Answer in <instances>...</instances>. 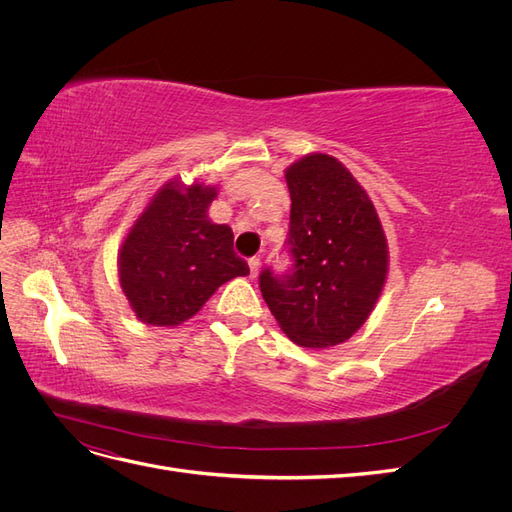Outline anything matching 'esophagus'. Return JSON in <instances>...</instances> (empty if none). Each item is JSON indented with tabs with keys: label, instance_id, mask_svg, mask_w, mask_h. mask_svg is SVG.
<instances>
[{
	"label": "esophagus",
	"instance_id": "obj_1",
	"mask_svg": "<svg viewBox=\"0 0 512 512\" xmlns=\"http://www.w3.org/2000/svg\"><path fill=\"white\" fill-rule=\"evenodd\" d=\"M258 269H260V258H258V256H252V258H250V275L254 277V275L258 273Z\"/></svg>",
	"mask_w": 512,
	"mask_h": 512
}]
</instances>
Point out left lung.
I'll list each match as a JSON object with an SVG mask.
<instances>
[{
  "label": "left lung",
  "instance_id": "obj_1",
  "mask_svg": "<svg viewBox=\"0 0 512 512\" xmlns=\"http://www.w3.org/2000/svg\"><path fill=\"white\" fill-rule=\"evenodd\" d=\"M286 183L292 265L262 269V299L294 344L337 346L363 327L380 297L389 269L384 230L359 181L327 153L294 162Z\"/></svg>",
  "mask_w": 512,
  "mask_h": 512
}]
</instances>
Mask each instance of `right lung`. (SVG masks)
<instances>
[{
    "mask_svg": "<svg viewBox=\"0 0 512 512\" xmlns=\"http://www.w3.org/2000/svg\"><path fill=\"white\" fill-rule=\"evenodd\" d=\"M218 188L166 183L130 228L119 252V282L134 314L153 327L192 318L247 262L232 250V230L207 215Z\"/></svg>",
    "mask_w": 512,
    "mask_h": 512,
    "instance_id": "add662e5",
    "label": "right lung"
}]
</instances>
